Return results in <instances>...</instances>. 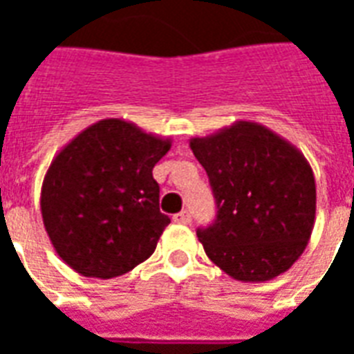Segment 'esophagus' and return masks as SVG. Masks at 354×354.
Listing matches in <instances>:
<instances>
[{"label": "esophagus", "mask_w": 354, "mask_h": 354, "mask_svg": "<svg viewBox=\"0 0 354 354\" xmlns=\"http://www.w3.org/2000/svg\"><path fill=\"white\" fill-rule=\"evenodd\" d=\"M172 220L176 223H189L192 222V214H189L187 210H182V212H178V214L172 216Z\"/></svg>", "instance_id": "1"}]
</instances>
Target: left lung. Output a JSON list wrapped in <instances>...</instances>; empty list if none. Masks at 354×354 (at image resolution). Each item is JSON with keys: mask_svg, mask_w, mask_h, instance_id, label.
<instances>
[{"mask_svg": "<svg viewBox=\"0 0 354 354\" xmlns=\"http://www.w3.org/2000/svg\"><path fill=\"white\" fill-rule=\"evenodd\" d=\"M216 197V222L197 231L205 252L241 282L288 271L311 239L317 185L288 140L254 121H235L189 140Z\"/></svg>", "mask_w": 354, "mask_h": 354, "instance_id": "obj_1", "label": "left lung"}]
</instances>
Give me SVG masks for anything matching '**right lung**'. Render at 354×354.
Segmentation results:
<instances>
[{"mask_svg":"<svg viewBox=\"0 0 354 354\" xmlns=\"http://www.w3.org/2000/svg\"><path fill=\"white\" fill-rule=\"evenodd\" d=\"M172 140L119 117L81 131L50 161L41 216L57 254L83 277L113 279L153 254L170 223L153 167Z\"/></svg>","mask_w":354,"mask_h":354,"instance_id":"obj_1","label":"right lung"}]
</instances>
